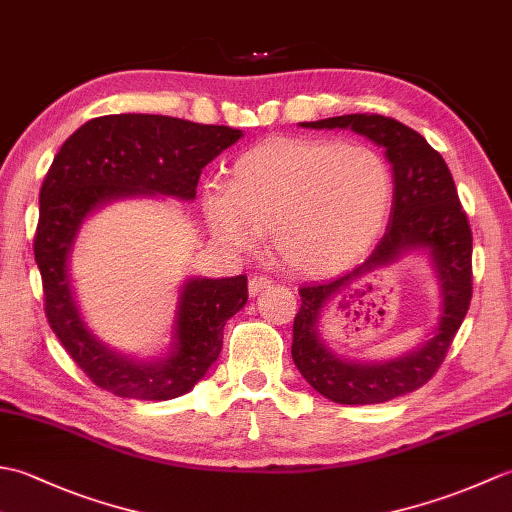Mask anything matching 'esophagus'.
Returning <instances> with one entry per match:
<instances>
[{
	"label": "esophagus",
	"instance_id": "34e87169",
	"mask_svg": "<svg viewBox=\"0 0 512 512\" xmlns=\"http://www.w3.org/2000/svg\"><path fill=\"white\" fill-rule=\"evenodd\" d=\"M270 284H273V281H270L268 277H264V275H253V277H250V281H248V292L255 297V295H259V292H262V290L270 288Z\"/></svg>",
	"mask_w": 512,
	"mask_h": 512
}]
</instances>
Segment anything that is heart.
<instances>
[{"label": "heart", "mask_w": 512, "mask_h": 512, "mask_svg": "<svg viewBox=\"0 0 512 512\" xmlns=\"http://www.w3.org/2000/svg\"><path fill=\"white\" fill-rule=\"evenodd\" d=\"M394 198V176L376 149L317 138H273L246 149L224 187L204 193L213 235L250 253L273 228L279 257L301 275L356 264L376 242Z\"/></svg>", "instance_id": "obj_1"}]
</instances>
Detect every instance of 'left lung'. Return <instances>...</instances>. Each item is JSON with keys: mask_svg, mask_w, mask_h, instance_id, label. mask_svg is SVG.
<instances>
[{"mask_svg": "<svg viewBox=\"0 0 512 512\" xmlns=\"http://www.w3.org/2000/svg\"><path fill=\"white\" fill-rule=\"evenodd\" d=\"M310 129H352L385 149L394 176V200L387 231L361 266L299 290L301 308L292 325V361L301 376L339 405H374L405 396L438 372L455 332L466 317L473 292V235L447 162L411 127L380 114H345L301 123ZM411 249L432 259L441 288V317L420 348L391 362L361 364L334 355L318 325L331 301L380 267Z\"/></svg>", "mask_w": 512, "mask_h": 512, "instance_id": "8db88e82", "label": "left lung"}]
</instances>
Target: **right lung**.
I'll return each instance as SVG.
<instances>
[{
    "label": "right lung",
    "mask_w": 512,
    "mask_h": 512,
    "mask_svg": "<svg viewBox=\"0 0 512 512\" xmlns=\"http://www.w3.org/2000/svg\"><path fill=\"white\" fill-rule=\"evenodd\" d=\"M242 138V129L156 114L92 118L65 140L39 193L35 262L46 317L65 352L114 396L171 400L204 378L222 352L224 325L248 301L246 277L184 281L169 352L136 361L114 352L76 306L70 255L85 217L114 200L165 195L195 200L202 169Z\"/></svg>",
    "instance_id": "add662e5"
}]
</instances>
